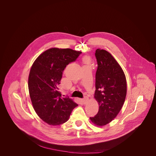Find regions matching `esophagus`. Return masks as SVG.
<instances>
[{
    "mask_svg": "<svg viewBox=\"0 0 156 156\" xmlns=\"http://www.w3.org/2000/svg\"><path fill=\"white\" fill-rule=\"evenodd\" d=\"M88 101V98L87 97H84V98H83L82 99V103L83 104H87Z\"/></svg>",
    "mask_w": 156,
    "mask_h": 156,
    "instance_id": "1",
    "label": "esophagus"
}]
</instances>
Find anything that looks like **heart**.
I'll return each mask as SVG.
<instances>
[{"instance_id":"heart-1","label":"heart","mask_w":156,"mask_h":156,"mask_svg":"<svg viewBox=\"0 0 156 156\" xmlns=\"http://www.w3.org/2000/svg\"><path fill=\"white\" fill-rule=\"evenodd\" d=\"M84 61H85V62H87V61H88V59L87 58H84Z\"/></svg>"}]
</instances>
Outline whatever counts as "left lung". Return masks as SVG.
I'll list each match as a JSON object with an SVG mask.
<instances>
[{
    "label": "left lung",
    "mask_w": 156,
    "mask_h": 156,
    "mask_svg": "<svg viewBox=\"0 0 156 156\" xmlns=\"http://www.w3.org/2000/svg\"><path fill=\"white\" fill-rule=\"evenodd\" d=\"M98 68L95 75V98L99 108L93 123L104 126L116 118L125 102L127 92L126 76L118 62L109 52L97 49Z\"/></svg>",
    "instance_id": "obj_1"
}]
</instances>
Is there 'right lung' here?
I'll list each match as a JSON object with an SVG mask.
<instances>
[{"label":"right lung","instance_id":"1","mask_svg":"<svg viewBox=\"0 0 156 156\" xmlns=\"http://www.w3.org/2000/svg\"><path fill=\"white\" fill-rule=\"evenodd\" d=\"M81 53L52 48L40 55L31 68L28 87L32 105L37 115L50 125L66 122L78 106L69 97H61L58 85L65 68Z\"/></svg>","mask_w":156,"mask_h":156}]
</instances>
